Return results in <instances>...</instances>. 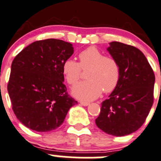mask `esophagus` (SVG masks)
I'll use <instances>...</instances> for the list:
<instances>
[{
	"label": "esophagus",
	"mask_w": 161,
	"mask_h": 161,
	"mask_svg": "<svg viewBox=\"0 0 161 161\" xmlns=\"http://www.w3.org/2000/svg\"><path fill=\"white\" fill-rule=\"evenodd\" d=\"M80 103H81V105H82V106H84V107H86L90 104V103H88V102H80Z\"/></svg>",
	"instance_id": "esophagus-1"
}]
</instances>
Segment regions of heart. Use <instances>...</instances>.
I'll return each mask as SVG.
<instances>
[{"instance_id": "1", "label": "heart", "mask_w": 161, "mask_h": 161, "mask_svg": "<svg viewBox=\"0 0 161 161\" xmlns=\"http://www.w3.org/2000/svg\"><path fill=\"white\" fill-rule=\"evenodd\" d=\"M79 63L72 58L64 62L62 72L68 83L74 85L81 77L82 69H89L88 80L76 84L71 90L75 98L90 101L105 92L113 91L118 86L121 75L118 61L111 56H104L103 52L95 47H90L79 55Z\"/></svg>"}]
</instances>
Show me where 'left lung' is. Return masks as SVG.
I'll return each instance as SVG.
<instances>
[{"mask_svg": "<svg viewBox=\"0 0 161 161\" xmlns=\"http://www.w3.org/2000/svg\"><path fill=\"white\" fill-rule=\"evenodd\" d=\"M107 48L118 61L119 82L101 103L97 127L107 134L124 136L139 129L153 103L155 75L142 52L135 47L111 42Z\"/></svg>", "mask_w": 161, "mask_h": 161, "instance_id": "8db88e82", "label": "left lung"}]
</instances>
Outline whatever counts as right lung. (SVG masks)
Returning a JSON list of instances; mask_svg holds the SVG:
<instances>
[{
    "mask_svg": "<svg viewBox=\"0 0 161 161\" xmlns=\"http://www.w3.org/2000/svg\"><path fill=\"white\" fill-rule=\"evenodd\" d=\"M73 53L70 43L47 39L32 43L13 60L8 92L16 118L25 127L54 130L78 103L63 83V64Z\"/></svg>",
    "mask_w": 161,
    "mask_h": 161,
    "instance_id": "obj_1",
    "label": "right lung"
}]
</instances>
